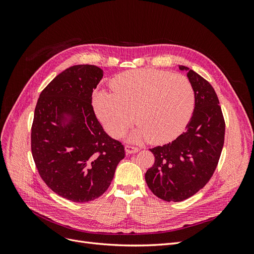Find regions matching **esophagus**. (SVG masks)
Segmentation results:
<instances>
[{"instance_id":"1","label":"esophagus","mask_w":254,"mask_h":254,"mask_svg":"<svg viewBox=\"0 0 254 254\" xmlns=\"http://www.w3.org/2000/svg\"><path fill=\"white\" fill-rule=\"evenodd\" d=\"M140 149L138 147H135V146H130V145H126V152L127 154L130 153H137Z\"/></svg>"}]
</instances>
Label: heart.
I'll list each match as a JSON object with an SVG mask.
<instances>
[{
    "mask_svg": "<svg viewBox=\"0 0 254 254\" xmlns=\"http://www.w3.org/2000/svg\"><path fill=\"white\" fill-rule=\"evenodd\" d=\"M111 86L114 92L98 91L92 105L113 138L122 136L135 117L138 127L131 140L164 144L176 139L192 115L194 90L182 74L154 69L128 71L115 77Z\"/></svg>",
    "mask_w": 254,
    "mask_h": 254,
    "instance_id": "b5f03b06",
    "label": "heart"
}]
</instances>
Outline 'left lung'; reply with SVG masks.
<instances>
[{"label": "left lung", "instance_id": "obj_1", "mask_svg": "<svg viewBox=\"0 0 254 254\" xmlns=\"http://www.w3.org/2000/svg\"><path fill=\"white\" fill-rule=\"evenodd\" d=\"M194 110L186 129L169 144L149 149L154 164L145 173L150 190L167 202H181L202 190L214 173L224 143L225 124L212 85L188 66Z\"/></svg>", "mask_w": 254, "mask_h": 254}]
</instances>
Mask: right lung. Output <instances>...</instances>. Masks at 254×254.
Returning <instances> with one entry per match:
<instances>
[{
  "label": "right lung",
  "mask_w": 254,
  "mask_h": 254,
  "mask_svg": "<svg viewBox=\"0 0 254 254\" xmlns=\"http://www.w3.org/2000/svg\"><path fill=\"white\" fill-rule=\"evenodd\" d=\"M102 78L97 65L70 66L42 90L35 108L31 146L39 174L52 191L75 203L92 201L108 190L126 155L91 105Z\"/></svg>",
  "instance_id": "1"
}]
</instances>
